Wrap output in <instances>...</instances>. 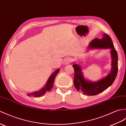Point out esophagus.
Masks as SVG:
<instances>
[{"label":"esophagus","mask_w":126,"mask_h":126,"mask_svg":"<svg viewBox=\"0 0 126 126\" xmlns=\"http://www.w3.org/2000/svg\"><path fill=\"white\" fill-rule=\"evenodd\" d=\"M72 62V59L71 58H67L64 61V63L65 64H70V63H71Z\"/></svg>","instance_id":"1"}]
</instances>
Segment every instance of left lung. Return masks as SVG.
<instances>
[{
  "instance_id": "1",
  "label": "left lung",
  "mask_w": 126,
  "mask_h": 126,
  "mask_svg": "<svg viewBox=\"0 0 126 126\" xmlns=\"http://www.w3.org/2000/svg\"><path fill=\"white\" fill-rule=\"evenodd\" d=\"M90 48H110L112 68L107 76L96 83H92L85 79L81 69L78 64L72 65L75 70L74 85L79 91L87 95H95L103 92L110 87L114 81L118 70V57L110 37L104 33L101 39H94L90 43Z\"/></svg>"
}]
</instances>
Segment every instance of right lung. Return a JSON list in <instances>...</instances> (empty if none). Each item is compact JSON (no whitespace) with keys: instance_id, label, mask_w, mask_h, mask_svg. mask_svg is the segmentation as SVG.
Instances as JSON below:
<instances>
[{"instance_id":"1","label":"right lung","mask_w":126,"mask_h":126,"mask_svg":"<svg viewBox=\"0 0 126 126\" xmlns=\"http://www.w3.org/2000/svg\"><path fill=\"white\" fill-rule=\"evenodd\" d=\"M59 70L60 69H58L50 76V77L48 79L46 85L44 86L42 89H41L39 91L34 92L32 93H29V94L28 93V96H30V97L31 96L39 97V96H41L43 95V94H45L46 92L50 91V90L52 88V87H53V84L54 83L55 77H56L58 73L59 72Z\"/></svg>"}]
</instances>
